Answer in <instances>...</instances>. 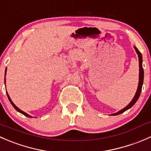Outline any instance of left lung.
I'll use <instances>...</instances> for the list:
<instances>
[{
	"label": "left lung",
	"instance_id": "8db88e82",
	"mask_svg": "<svg viewBox=\"0 0 151 151\" xmlns=\"http://www.w3.org/2000/svg\"><path fill=\"white\" fill-rule=\"evenodd\" d=\"M134 47L135 50H136L137 54V55H138V58H139V83H138L137 90L136 93H135L134 98L132 99V101H131V102L129 103V104H128L127 106H126V107H124L123 109H121L120 111H118V112H115V113H114V114H111V115H120V114L123 113V112H124L125 111H126L127 109H130V108L132 107V106H133V105L137 102V101L138 99H139V96H140L141 91H142V84H143V80H144V70H143V68H142V56L141 52L139 51V50H138V49L137 48V47L135 46Z\"/></svg>",
	"mask_w": 151,
	"mask_h": 151
}]
</instances>
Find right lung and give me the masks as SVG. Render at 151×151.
<instances>
[{
  "label": "right lung",
  "instance_id": "1",
  "mask_svg": "<svg viewBox=\"0 0 151 151\" xmlns=\"http://www.w3.org/2000/svg\"><path fill=\"white\" fill-rule=\"evenodd\" d=\"M6 71H5V77H6ZM5 83H6V77H5ZM6 93H7V96H8V98H9V101L11 102V104H12V106H14V109H16L17 111V112H20V113H22V115H25V116H27V117H28V118H32V116L31 115H28V114H27L26 112H23V111L22 110H21L20 109H19V108L17 107V106H16V105H15L14 104L13 102H12V99H11V98H10V96H9V94H8V93L6 92Z\"/></svg>",
  "mask_w": 151,
  "mask_h": 151
}]
</instances>
